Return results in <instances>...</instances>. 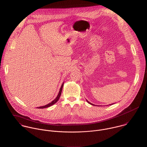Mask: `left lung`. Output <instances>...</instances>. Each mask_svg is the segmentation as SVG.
Segmentation results:
<instances>
[{
	"instance_id": "8db88e82",
	"label": "left lung",
	"mask_w": 147,
	"mask_h": 147,
	"mask_svg": "<svg viewBox=\"0 0 147 147\" xmlns=\"http://www.w3.org/2000/svg\"><path fill=\"white\" fill-rule=\"evenodd\" d=\"M87 101H88V100H87ZM88 103H90V104H91V105H93V104H92V103H90V102H88Z\"/></svg>"
}]
</instances>
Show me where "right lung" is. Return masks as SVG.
Listing matches in <instances>:
<instances>
[{"label":"right lung","instance_id":"right-lung-1","mask_svg":"<svg viewBox=\"0 0 147 147\" xmlns=\"http://www.w3.org/2000/svg\"><path fill=\"white\" fill-rule=\"evenodd\" d=\"M63 86V84L62 85V86H61V88H60V90H59V94H58L57 96L56 97V98L55 100H53L52 102H51L50 103H49V104H48V105H45V106H41V107H37V108H38V109H44V108H47V107H50V106H52L53 105H54L55 103H56L59 100V97H60L61 94V92H62V90Z\"/></svg>","mask_w":147,"mask_h":147}]
</instances>
